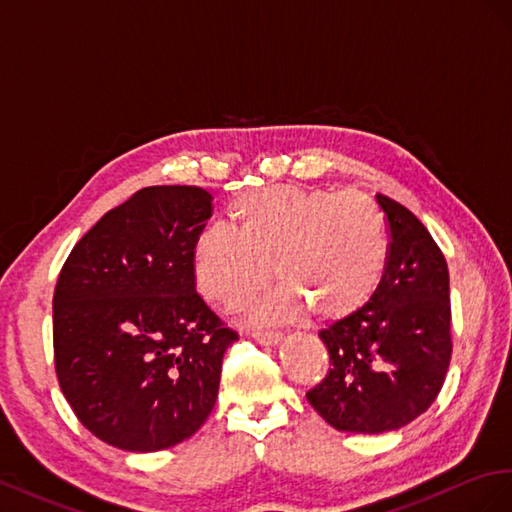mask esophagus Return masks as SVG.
Returning <instances> with one entry per match:
<instances>
[{"instance_id": "obj_1", "label": "esophagus", "mask_w": 512, "mask_h": 512, "mask_svg": "<svg viewBox=\"0 0 512 512\" xmlns=\"http://www.w3.org/2000/svg\"><path fill=\"white\" fill-rule=\"evenodd\" d=\"M251 337L259 345H279L281 339H283V334L281 332H274V330H257V332L251 334Z\"/></svg>"}]
</instances>
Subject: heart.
Instances as JSON below:
<instances>
[{"label":"heart","mask_w":512,"mask_h":512,"mask_svg":"<svg viewBox=\"0 0 512 512\" xmlns=\"http://www.w3.org/2000/svg\"><path fill=\"white\" fill-rule=\"evenodd\" d=\"M233 216L238 229L212 223L195 242L201 294L225 309H242L274 270L283 287L255 306V321H285L304 306L319 321H339L364 309L384 281L386 218L367 195L272 186L240 197Z\"/></svg>","instance_id":"1"}]
</instances>
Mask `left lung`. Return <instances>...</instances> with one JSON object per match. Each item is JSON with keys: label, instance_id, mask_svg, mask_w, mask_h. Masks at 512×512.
<instances>
[{"label": "left lung", "instance_id": "8db88e82", "mask_svg": "<svg viewBox=\"0 0 512 512\" xmlns=\"http://www.w3.org/2000/svg\"><path fill=\"white\" fill-rule=\"evenodd\" d=\"M390 229L384 281L358 313L319 332L330 371L306 399L337 431L386 433L425 414L450 364L446 259L427 227L377 195Z\"/></svg>", "mask_w": 512, "mask_h": 512}]
</instances>
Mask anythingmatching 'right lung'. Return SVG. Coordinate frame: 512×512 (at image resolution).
<instances>
[{"instance_id":"add662e5","label":"right lung","mask_w":512,"mask_h":512,"mask_svg":"<svg viewBox=\"0 0 512 512\" xmlns=\"http://www.w3.org/2000/svg\"><path fill=\"white\" fill-rule=\"evenodd\" d=\"M210 216L199 186L141 188L85 233L57 279V382L81 425L115 448L180 444L216 403L238 334L195 289Z\"/></svg>"}]
</instances>
